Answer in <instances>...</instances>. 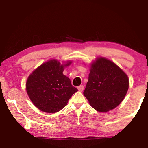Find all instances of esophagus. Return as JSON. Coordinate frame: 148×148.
<instances>
[{"label":"esophagus","instance_id":"1","mask_svg":"<svg viewBox=\"0 0 148 148\" xmlns=\"http://www.w3.org/2000/svg\"><path fill=\"white\" fill-rule=\"evenodd\" d=\"M77 89H78V90L79 91V92H82V91L84 90V86H79L77 87Z\"/></svg>","mask_w":148,"mask_h":148}]
</instances>
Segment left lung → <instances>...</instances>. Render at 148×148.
<instances>
[{
    "instance_id": "left-lung-1",
    "label": "left lung",
    "mask_w": 148,
    "mask_h": 148,
    "mask_svg": "<svg viewBox=\"0 0 148 148\" xmlns=\"http://www.w3.org/2000/svg\"><path fill=\"white\" fill-rule=\"evenodd\" d=\"M129 89L128 77L116 64L105 58L92 64L84 94L99 112H107L121 104Z\"/></svg>"
}]
</instances>
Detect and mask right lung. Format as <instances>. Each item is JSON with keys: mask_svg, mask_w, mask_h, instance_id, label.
I'll return each instance as SVG.
<instances>
[{"mask_svg": "<svg viewBox=\"0 0 148 148\" xmlns=\"http://www.w3.org/2000/svg\"><path fill=\"white\" fill-rule=\"evenodd\" d=\"M68 62L64 66H68ZM64 65L56 60H50L38 67L30 75L26 83V90L30 100L40 110L54 113L67 104L77 89L62 74Z\"/></svg>", "mask_w": 148, "mask_h": 148, "instance_id": "add662e5", "label": "right lung"}]
</instances>
